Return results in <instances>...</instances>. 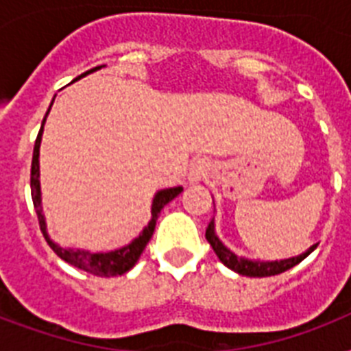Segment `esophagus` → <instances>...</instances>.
<instances>
[{
	"label": "esophagus",
	"instance_id": "obj_1",
	"mask_svg": "<svg viewBox=\"0 0 351 351\" xmlns=\"http://www.w3.org/2000/svg\"><path fill=\"white\" fill-rule=\"evenodd\" d=\"M209 169H211V164H209L208 158L193 160L191 165H189L187 178H189V182H191V184H198V182H202L204 178L209 175Z\"/></svg>",
	"mask_w": 351,
	"mask_h": 351
}]
</instances>
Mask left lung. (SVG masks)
<instances>
[{
	"label": "left lung",
	"instance_id": "left-lung-1",
	"mask_svg": "<svg viewBox=\"0 0 351 351\" xmlns=\"http://www.w3.org/2000/svg\"><path fill=\"white\" fill-rule=\"evenodd\" d=\"M206 239H208V242L211 244L217 256H219V261L230 269H233L234 273L244 275V277H271V275L284 273L286 269L297 266L299 262L304 261L306 256L317 247V244H313L302 255L284 258V261H251V258H245V256H239L228 245H224V242L219 239V234L215 231V219H211L208 230H206Z\"/></svg>",
	"mask_w": 351,
	"mask_h": 351
}]
</instances>
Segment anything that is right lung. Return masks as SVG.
I'll return each mask as SVG.
<instances>
[{"label": "right lung", "mask_w": 351, "mask_h": 351, "mask_svg": "<svg viewBox=\"0 0 351 351\" xmlns=\"http://www.w3.org/2000/svg\"><path fill=\"white\" fill-rule=\"evenodd\" d=\"M101 67H95L84 73L82 76H78L76 80L84 78L87 74L95 73ZM74 80V82H76ZM54 101V100H52ZM52 107V104H51ZM49 107V111H51ZM47 111V114H49ZM47 114L41 121V129L38 132V138H36L34 143V153H32V167H30V193H32V202H34L36 215H38V220H40V228L43 231V237L47 239L49 245H51L54 253H56L60 258H63L65 262H69L71 266L78 267V269H84V271L90 273V275H98V277H117V275H123L125 271H129L134 264L138 262L142 251L145 250V245L151 240L154 233V226H156V220H158L160 211L164 209L165 204H169L173 198H176L184 191V187H167V189H160L153 198V204H151V220L149 224L143 228V231L138 234L136 239L131 240L129 244L123 245V247H118L114 251H100V253H93L89 250H78V247H63V245L56 244L54 240L51 239V234L47 231V222L45 215H43V206H41V186H40V145H41V134H43V125H45Z\"/></svg>", "instance_id": "add662e5"}]
</instances>
